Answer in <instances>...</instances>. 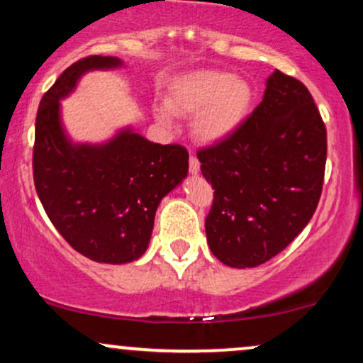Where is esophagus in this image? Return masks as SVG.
Instances as JSON below:
<instances>
[{
    "mask_svg": "<svg viewBox=\"0 0 363 363\" xmlns=\"http://www.w3.org/2000/svg\"><path fill=\"white\" fill-rule=\"evenodd\" d=\"M189 172L198 174L199 172V160L194 155L189 157Z\"/></svg>",
    "mask_w": 363,
    "mask_h": 363,
    "instance_id": "obj_1",
    "label": "esophagus"
}]
</instances>
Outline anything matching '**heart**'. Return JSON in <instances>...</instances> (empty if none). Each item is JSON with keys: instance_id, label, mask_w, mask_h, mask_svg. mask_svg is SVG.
I'll return each instance as SVG.
<instances>
[{"instance_id": "b5f03b06", "label": "heart", "mask_w": 363, "mask_h": 363, "mask_svg": "<svg viewBox=\"0 0 363 363\" xmlns=\"http://www.w3.org/2000/svg\"><path fill=\"white\" fill-rule=\"evenodd\" d=\"M252 102V89L242 78L230 73L201 69L172 83L167 107L176 114H196L193 133L199 141L216 143L230 136L242 124ZM160 123H170L165 107L157 109Z\"/></svg>"}]
</instances>
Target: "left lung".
Returning <instances> with one entry per match:
<instances>
[{
  "label": "left lung",
  "instance_id": "left-lung-1",
  "mask_svg": "<svg viewBox=\"0 0 363 363\" xmlns=\"http://www.w3.org/2000/svg\"><path fill=\"white\" fill-rule=\"evenodd\" d=\"M326 152V126L311 91L277 69L252 114L230 136L198 150L215 189L205 222L215 257L254 268L281 252L318 208Z\"/></svg>",
  "mask_w": 363,
  "mask_h": 363
}]
</instances>
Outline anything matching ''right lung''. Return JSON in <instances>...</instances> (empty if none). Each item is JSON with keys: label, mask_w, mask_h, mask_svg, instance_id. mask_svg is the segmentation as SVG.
I'll return each mask as SVG.
<instances>
[{"label": "right lung", "mask_w": 363, "mask_h": 363, "mask_svg": "<svg viewBox=\"0 0 363 363\" xmlns=\"http://www.w3.org/2000/svg\"><path fill=\"white\" fill-rule=\"evenodd\" d=\"M123 65L112 56L73 62L37 109L32 169L45 213L74 251L91 261L123 264L147 251L162 198L187 176L189 153L124 129L104 145H73L60 119V101L90 69Z\"/></svg>", "instance_id": "obj_1"}]
</instances>
